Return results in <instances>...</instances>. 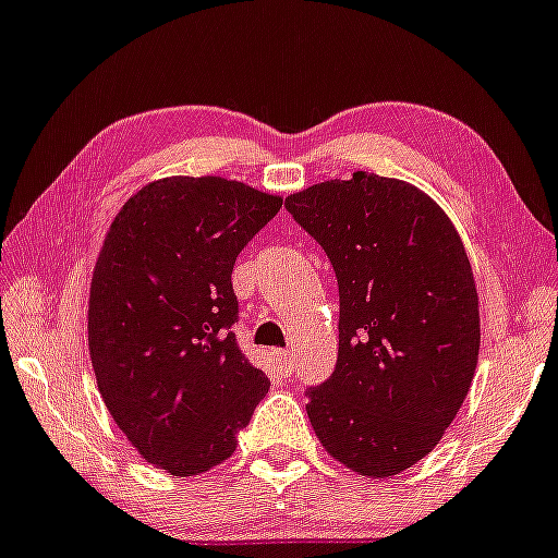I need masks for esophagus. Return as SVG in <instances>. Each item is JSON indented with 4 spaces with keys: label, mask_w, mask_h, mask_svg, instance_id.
<instances>
[{
    "label": "esophagus",
    "mask_w": 558,
    "mask_h": 558,
    "mask_svg": "<svg viewBox=\"0 0 558 558\" xmlns=\"http://www.w3.org/2000/svg\"><path fill=\"white\" fill-rule=\"evenodd\" d=\"M275 357H278L280 368H283L286 373L293 371V352L291 350H275Z\"/></svg>",
    "instance_id": "34e87169"
}]
</instances>
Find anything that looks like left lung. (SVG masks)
I'll return each mask as SVG.
<instances>
[{"mask_svg": "<svg viewBox=\"0 0 558 558\" xmlns=\"http://www.w3.org/2000/svg\"><path fill=\"white\" fill-rule=\"evenodd\" d=\"M340 286L335 373L308 389L327 453L361 476L425 458L466 399L478 361V295L461 236L409 182L355 172L286 197Z\"/></svg>", "mask_w": 558, "mask_h": 558, "instance_id": "1", "label": "left lung"}]
</instances>
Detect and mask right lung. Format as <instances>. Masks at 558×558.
Masks as SVG:
<instances>
[{
	"label": "right lung",
	"instance_id": "add662e5",
	"mask_svg": "<svg viewBox=\"0 0 558 558\" xmlns=\"http://www.w3.org/2000/svg\"><path fill=\"white\" fill-rule=\"evenodd\" d=\"M283 206L223 178L149 182L110 223L89 286L97 389L131 446L172 476L236 450L270 389L239 350L231 270Z\"/></svg>",
	"mask_w": 558,
	"mask_h": 558
}]
</instances>
